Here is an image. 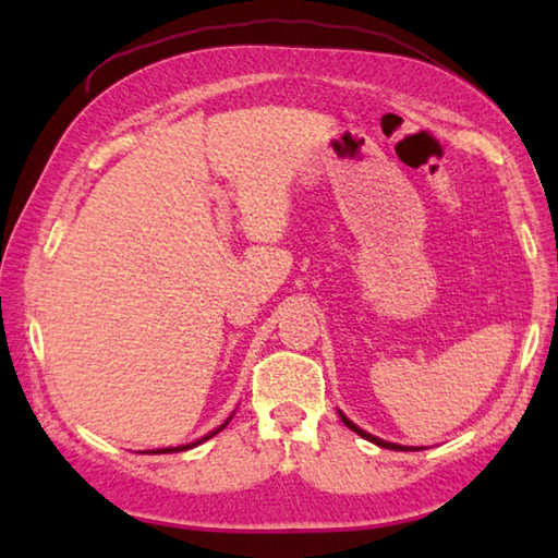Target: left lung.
<instances>
[{
    "label": "left lung",
    "mask_w": 558,
    "mask_h": 558,
    "mask_svg": "<svg viewBox=\"0 0 558 558\" xmlns=\"http://www.w3.org/2000/svg\"><path fill=\"white\" fill-rule=\"evenodd\" d=\"M339 415H342L344 426H347L349 430H354L356 436H362V438H366V440L376 442V446H381V448H389V450H415V448H409V446H399V442H389V440H381V438H376V436H372V433H366V430H362V428H359V426H354V423L349 421L342 411H339Z\"/></svg>",
    "instance_id": "1"
}]
</instances>
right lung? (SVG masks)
<instances>
[{"label":"right lung","mask_w":558,"mask_h":558,"mask_svg":"<svg viewBox=\"0 0 558 558\" xmlns=\"http://www.w3.org/2000/svg\"><path fill=\"white\" fill-rule=\"evenodd\" d=\"M231 421V418H229ZM229 421H226L223 423V426H219V428H216V430H211L209 433V436H204L202 440H194V442H189V446H177V448H159V450H153V452H182V450H189V448H194V446H202V442L204 440H209V438H214L216 436V433H219V430H223L226 426H229Z\"/></svg>","instance_id":"1"}]
</instances>
